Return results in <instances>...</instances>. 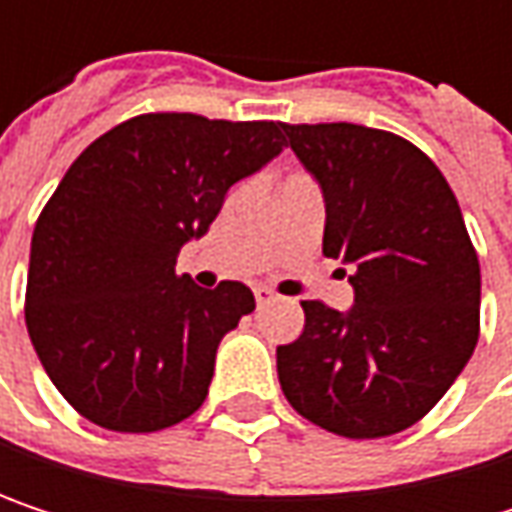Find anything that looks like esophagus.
<instances>
[{
	"label": "esophagus",
	"mask_w": 512,
	"mask_h": 512,
	"mask_svg": "<svg viewBox=\"0 0 512 512\" xmlns=\"http://www.w3.org/2000/svg\"><path fill=\"white\" fill-rule=\"evenodd\" d=\"M275 299V293L272 290H266V287H255V302L257 305H269Z\"/></svg>",
	"instance_id": "34e87169"
}]
</instances>
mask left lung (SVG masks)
Listing matches in <instances>:
<instances>
[{"label":"left lung","instance_id":"obj_1","mask_svg":"<svg viewBox=\"0 0 512 512\" xmlns=\"http://www.w3.org/2000/svg\"><path fill=\"white\" fill-rule=\"evenodd\" d=\"M320 183L323 255L353 266V308L302 302L305 329L275 350L290 406L344 439L421 421L480 332V263L457 195L412 142L358 124H284Z\"/></svg>","mask_w":512,"mask_h":512}]
</instances>
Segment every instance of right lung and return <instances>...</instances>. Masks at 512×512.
<instances>
[{
	"label": "right lung",
	"instance_id": "obj_1",
	"mask_svg": "<svg viewBox=\"0 0 512 512\" xmlns=\"http://www.w3.org/2000/svg\"><path fill=\"white\" fill-rule=\"evenodd\" d=\"M284 124L189 112L130 118L91 142L47 201L26 326L61 397L91 424L156 433L207 397L219 341L255 311L240 281L177 275L228 189L284 151Z\"/></svg>",
	"mask_w": 512,
	"mask_h": 512
}]
</instances>
